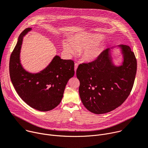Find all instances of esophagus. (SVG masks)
Listing matches in <instances>:
<instances>
[{
	"label": "esophagus",
	"instance_id": "34e87169",
	"mask_svg": "<svg viewBox=\"0 0 148 148\" xmlns=\"http://www.w3.org/2000/svg\"><path fill=\"white\" fill-rule=\"evenodd\" d=\"M78 64L77 63H75V65H74V70H75V72H76V70L77 69V67H78Z\"/></svg>",
	"mask_w": 148,
	"mask_h": 148
}]
</instances>
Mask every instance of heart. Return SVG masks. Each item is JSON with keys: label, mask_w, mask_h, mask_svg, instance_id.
<instances>
[{"label": "heart", "mask_w": 148, "mask_h": 148, "mask_svg": "<svg viewBox=\"0 0 148 148\" xmlns=\"http://www.w3.org/2000/svg\"><path fill=\"white\" fill-rule=\"evenodd\" d=\"M103 36L99 34H88L75 37L73 41L65 39L63 41V49L66 54L70 57L77 53L78 49H84L83 58L88 61L98 58L103 51V47L100 43Z\"/></svg>", "instance_id": "b5f03b06"}]
</instances>
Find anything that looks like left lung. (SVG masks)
I'll use <instances>...</instances> for the list:
<instances>
[{
  "instance_id": "left-lung-1",
  "label": "left lung",
  "mask_w": 148,
  "mask_h": 148,
  "mask_svg": "<svg viewBox=\"0 0 148 148\" xmlns=\"http://www.w3.org/2000/svg\"><path fill=\"white\" fill-rule=\"evenodd\" d=\"M122 64L116 66L110 56L112 48L89 63L79 64L76 71L80 85V99L86 108L95 114L110 112L122 104L132 91L137 70V61L129 46L119 45Z\"/></svg>"
}]
</instances>
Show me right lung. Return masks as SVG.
I'll list each match as a JSON object with an SVG mask.
<instances>
[{
    "label": "right lung",
    "mask_w": 148,
    "mask_h": 148,
    "mask_svg": "<svg viewBox=\"0 0 148 148\" xmlns=\"http://www.w3.org/2000/svg\"><path fill=\"white\" fill-rule=\"evenodd\" d=\"M32 29H25L19 35L9 61L11 82L19 97L32 108L47 112L61 102L65 86L74 75V62L56 56L45 69L38 73L26 71L21 65L20 52L23 36Z\"/></svg>",
    "instance_id": "1"
}]
</instances>
